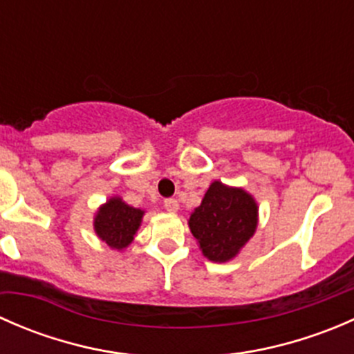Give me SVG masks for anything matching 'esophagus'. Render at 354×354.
<instances>
[{
    "instance_id": "obj_1",
    "label": "esophagus",
    "mask_w": 354,
    "mask_h": 354,
    "mask_svg": "<svg viewBox=\"0 0 354 354\" xmlns=\"http://www.w3.org/2000/svg\"><path fill=\"white\" fill-rule=\"evenodd\" d=\"M164 209H166L167 212L174 214V212H178V209H180V203H178V200H174V198H167V200H164Z\"/></svg>"
}]
</instances>
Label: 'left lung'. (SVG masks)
Segmentation results:
<instances>
[{
  "label": "left lung",
  "mask_w": 354,
  "mask_h": 354,
  "mask_svg": "<svg viewBox=\"0 0 354 354\" xmlns=\"http://www.w3.org/2000/svg\"><path fill=\"white\" fill-rule=\"evenodd\" d=\"M200 252L212 262H230L259 226V203L241 187L216 180L188 219Z\"/></svg>",
  "instance_id": "obj_1"
}]
</instances>
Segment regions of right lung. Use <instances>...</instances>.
Listing matches in <instances>:
<instances>
[{
  "mask_svg": "<svg viewBox=\"0 0 354 354\" xmlns=\"http://www.w3.org/2000/svg\"><path fill=\"white\" fill-rule=\"evenodd\" d=\"M144 216L145 210L128 205L123 198L114 195L95 212L94 231L109 248L123 252L137 236Z\"/></svg>",
  "mask_w": 354,
  "mask_h": 354,
  "instance_id": "obj_1",
  "label": "right lung"
}]
</instances>
